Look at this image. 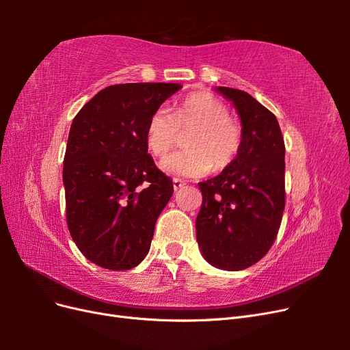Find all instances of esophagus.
Masks as SVG:
<instances>
[{"mask_svg":"<svg viewBox=\"0 0 350 350\" xmlns=\"http://www.w3.org/2000/svg\"><path fill=\"white\" fill-rule=\"evenodd\" d=\"M172 184H174V189L175 191H178L179 188H183L185 184H184V181H181V179H178V178H174L172 179Z\"/></svg>","mask_w":350,"mask_h":350,"instance_id":"obj_1","label":"esophagus"}]
</instances>
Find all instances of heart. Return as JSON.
Returning a JSON list of instances; mask_svg holds the SVG:
<instances>
[{"label":"heart","mask_w":350,"mask_h":350,"mask_svg":"<svg viewBox=\"0 0 350 350\" xmlns=\"http://www.w3.org/2000/svg\"><path fill=\"white\" fill-rule=\"evenodd\" d=\"M187 134V150L162 159L163 172L183 178H200L228 167L235 161L242 142L241 126L229 118L226 105L208 93L185 98L174 113L159 108L146 126L147 149L154 156L166 154Z\"/></svg>","instance_id":"obj_1"}]
</instances>
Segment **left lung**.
<instances>
[{
  "instance_id": "obj_1",
  "label": "left lung",
  "mask_w": 350,
  "mask_h": 350,
  "mask_svg": "<svg viewBox=\"0 0 350 350\" xmlns=\"http://www.w3.org/2000/svg\"><path fill=\"white\" fill-rule=\"evenodd\" d=\"M237 109L242 142L237 159L198 183L203 203L196 219L201 254L211 266L238 271L271 248L284 210V142L278 118L251 94L215 88Z\"/></svg>"
}]
</instances>
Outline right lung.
Returning <instances> with one entry per match:
<instances>
[{
    "label": "right lung",
    "mask_w": 350,
    "mask_h": 350,
    "mask_svg": "<svg viewBox=\"0 0 350 350\" xmlns=\"http://www.w3.org/2000/svg\"><path fill=\"white\" fill-rule=\"evenodd\" d=\"M179 89L178 83L115 84L72 120L62 169L67 225L96 266L130 270L150 250L174 185L147 153L146 126Z\"/></svg>",
    "instance_id": "1"
}]
</instances>
